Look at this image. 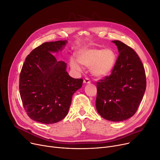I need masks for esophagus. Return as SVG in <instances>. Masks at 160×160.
<instances>
[{
    "instance_id": "esophagus-1",
    "label": "esophagus",
    "mask_w": 160,
    "mask_h": 160,
    "mask_svg": "<svg viewBox=\"0 0 160 160\" xmlns=\"http://www.w3.org/2000/svg\"><path fill=\"white\" fill-rule=\"evenodd\" d=\"M90 82H91V81H90L89 79L88 78H86L84 80V84H90Z\"/></svg>"
}]
</instances>
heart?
Here are the masks:
<instances>
[{"label": "heart", "mask_w": 160, "mask_h": 160, "mask_svg": "<svg viewBox=\"0 0 160 160\" xmlns=\"http://www.w3.org/2000/svg\"><path fill=\"white\" fill-rule=\"evenodd\" d=\"M77 58L79 63L86 67H91L92 74L97 77H104L112 72L114 68L116 55L111 49L101 48H84L80 50ZM75 59H71V66L75 70L80 71V66Z\"/></svg>", "instance_id": "heart-1"}]
</instances>
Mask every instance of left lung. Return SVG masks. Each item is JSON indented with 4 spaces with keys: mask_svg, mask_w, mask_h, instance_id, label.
<instances>
[{
    "mask_svg": "<svg viewBox=\"0 0 160 160\" xmlns=\"http://www.w3.org/2000/svg\"><path fill=\"white\" fill-rule=\"evenodd\" d=\"M119 52L112 72L97 83L96 108L107 120L121 122L133 116L147 87L144 66L134 50L114 40Z\"/></svg>",
    "mask_w": 160,
    "mask_h": 160,
    "instance_id": "left-lung-1",
    "label": "left lung"
}]
</instances>
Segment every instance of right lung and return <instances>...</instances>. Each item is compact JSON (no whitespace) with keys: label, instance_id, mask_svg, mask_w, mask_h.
I'll use <instances>...</instances> for the list:
<instances>
[{"label":"right lung","instance_id":"add662e5","mask_svg":"<svg viewBox=\"0 0 160 160\" xmlns=\"http://www.w3.org/2000/svg\"><path fill=\"white\" fill-rule=\"evenodd\" d=\"M67 40L48 42L27 55L19 75V93L27 114L45 124L65 118L72 97L82 88V78H73L67 63L52 54L65 47Z\"/></svg>","mask_w":160,"mask_h":160}]
</instances>
